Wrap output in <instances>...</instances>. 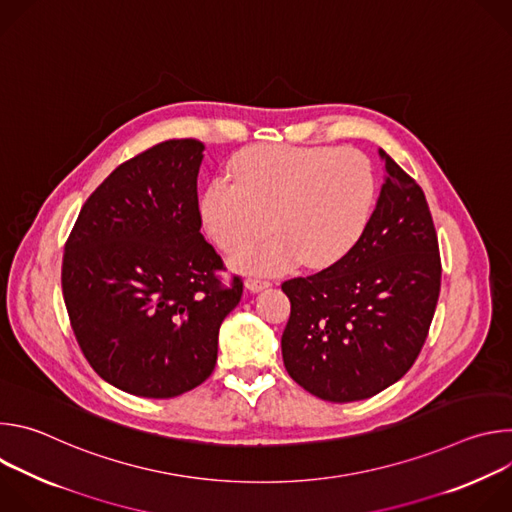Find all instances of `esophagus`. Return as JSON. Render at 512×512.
<instances>
[{
	"instance_id": "34e87169",
	"label": "esophagus",
	"mask_w": 512,
	"mask_h": 512,
	"mask_svg": "<svg viewBox=\"0 0 512 512\" xmlns=\"http://www.w3.org/2000/svg\"><path fill=\"white\" fill-rule=\"evenodd\" d=\"M271 283L269 281H265V279H255V277H249L247 281H245V287L249 289V291H263V289H267Z\"/></svg>"
}]
</instances>
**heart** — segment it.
<instances>
[{
	"label": "heart",
	"mask_w": 512,
	"mask_h": 512,
	"mask_svg": "<svg viewBox=\"0 0 512 512\" xmlns=\"http://www.w3.org/2000/svg\"><path fill=\"white\" fill-rule=\"evenodd\" d=\"M231 180H212L200 198L208 237L225 251L276 233L231 255L255 275L287 271L300 261L324 269L344 259L367 231L377 184L356 150L267 143L233 160Z\"/></svg>",
	"instance_id": "b5f03b06"
}]
</instances>
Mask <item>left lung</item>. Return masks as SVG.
Instances as JSON below:
<instances>
[{"label": "left lung", "instance_id": "left-lung-1", "mask_svg": "<svg viewBox=\"0 0 512 512\" xmlns=\"http://www.w3.org/2000/svg\"><path fill=\"white\" fill-rule=\"evenodd\" d=\"M367 231L328 269L281 285L291 314L281 336L289 377L350 403L397 383L415 362L440 298L442 263L419 184L387 152Z\"/></svg>", "mask_w": 512, "mask_h": 512}]
</instances>
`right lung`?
<instances>
[{"instance_id": "right-lung-1", "label": "right lung", "mask_w": 512, "mask_h": 512, "mask_svg": "<svg viewBox=\"0 0 512 512\" xmlns=\"http://www.w3.org/2000/svg\"><path fill=\"white\" fill-rule=\"evenodd\" d=\"M204 143L170 139L121 164L89 196L62 261L70 326L95 373L137 397L170 399L204 383L218 328L243 283L200 233Z\"/></svg>"}]
</instances>
